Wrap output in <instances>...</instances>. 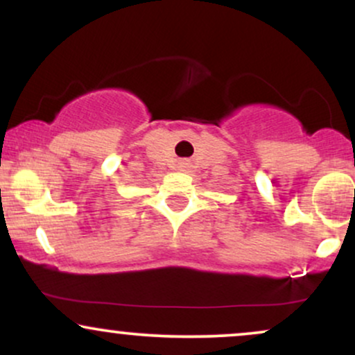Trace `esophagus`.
Returning a JSON list of instances; mask_svg holds the SVG:
<instances>
[{"instance_id":"obj_1","label":"esophagus","mask_w":355,"mask_h":355,"mask_svg":"<svg viewBox=\"0 0 355 355\" xmlns=\"http://www.w3.org/2000/svg\"><path fill=\"white\" fill-rule=\"evenodd\" d=\"M180 168L182 170H187V168H189V164H180Z\"/></svg>"}]
</instances>
